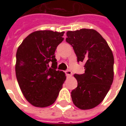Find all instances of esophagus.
<instances>
[{
    "instance_id": "34e87169",
    "label": "esophagus",
    "mask_w": 126,
    "mask_h": 126,
    "mask_svg": "<svg viewBox=\"0 0 126 126\" xmlns=\"http://www.w3.org/2000/svg\"><path fill=\"white\" fill-rule=\"evenodd\" d=\"M65 74L67 76H71L72 74H72V72H71L70 70H67V71H65Z\"/></svg>"
}]
</instances>
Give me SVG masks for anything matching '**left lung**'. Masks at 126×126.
<instances>
[{"mask_svg":"<svg viewBox=\"0 0 126 126\" xmlns=\"http://www.w3.org/2000/svg\"><path fill=\"white\" fill-rule=\"evenodd\" d=\"M66 42L73 47L78 61L84 62V73L74 74L78 87L71 93L78 108L86 110L98 105L113 81L114 58L102 36L93 29L67 32Z\"/></svg>","mask_w":126,"mask_h":126,"instance_id":"left-lung-1","label":"left lung"}]
</instances>
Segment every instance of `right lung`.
Segmentation results:
<instances>
[{
    "mask_svg": "<svg viewBox=\"0 0 126 126\" xmlns=\"http://www.w3.org/2000/svg\"><path fill=\"white\" fill-rule=\"evenodd\" d=\"M64 33L47 30L35 31L18 47L16 78L24 97L34 107L43 108L52 105L65 81V74L56 70L55 56Z\"/></svg>",
    "mask_w": 126,
    "mask_h": 126,
    "instance_id": "right-lung-1",
    "label": "right lung"
}]
</instances>
